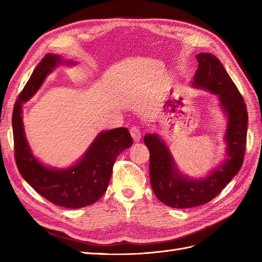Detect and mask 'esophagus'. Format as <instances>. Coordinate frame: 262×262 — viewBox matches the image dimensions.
I'll list each match as a JSON object with an SVG mask.
<instances>
[{
  "instance_id": "esophagus-1",
  "label": "esophagus",
  "mask_w": 262,
  "mask_h": 262,
  "mask_svg": "<svg viewBox=\"0 0 262 262\" xmlns=\"http://www.w3.org/2000/svg\"><path fill=\"white\" fill-rule=\"evenodd\" d=\"M130 133H131V137L133 138L134 142H139L141 140L142 134H141V131L138 126H132V128L130 129Z\"/></svg>"
}]
</instances>
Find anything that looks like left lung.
I'll return each instance as SVG.
<instances>
[{
    "instance_id": "left-lung-1",
    "label": "left lung",
    "mask_w": 262,
    "mask_h": 262,
    "mask_svg": "<svg viewBox=\"0 0 262 262\" xmlns=\"http://www.w3.org/2000/svg\"><path fill=\"white\" fill-rule=\"evenodd\" d=\"M196 61L199 64L192 86L215 95L226 116V156L207 177L192 179L179 170L169 147L158 134L144 136V143L149 150V179L153 191L158 200L176 209L199 207L214 199L238 173L246 149L248 114L241 93L216 57L199 53Z\"/></svg>"
}]
</instances>
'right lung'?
I'll return each mask as SVG.
<instances>
[{"label":"right lung","instance_id":"obj_1","mask_svg":"<svg viewBox=\"0 0 262 262\" xmlns=\"http://www.w3.org/2000/svg\"><path fill=\"white\" fill-rule=\"evenodd\" d=\"M76 63L63 60L59 54H47L19 94L12 117L15 160L20 175L47 200L68 209L84 208L99 200L109 185L117 156L133 144L126 128L102 131L80 160L60 169L42 164L31 152L24 130L23 104L34 96L55 68Z\"/></svg>","mask_w":262,"mask_h":262}]
</instances>
